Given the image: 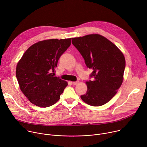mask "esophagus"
Listing matches in <instances>:
<instances>
[{"label": "esophagus", "mask_w": 147, "mask_h": 147, "mask_svg": "<svg viewBox=\"0 0 147 147\" xmlns=\"http://www.w3.org/2000/svg\"><path fill=\"white\" fill-rule=\"evenodd\" d=\"M78 82H79L78 81H74V82H72V84H73V85H77Z\"/></svg>", "instance_id": "obj_1"}]
</instances>
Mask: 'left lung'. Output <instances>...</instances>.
I'll return each instance as SVG.
<instances>
[{"label":"left lung","instance_id":"8db88e82","mask_svg":"<svg viewBox=\"0 0 147 147\" xmlns=\"http://www.w3.org/2000/svg\"><path fill=\"white\" fill-rule=\"evenodd\" d=\"M71 40L87 66L93 70L91 77L94 80L86 82L88 89L81 98L91 106L103 105L115 95L122 84L125 67L124 55L111 41L99 34Z\"/></svg>","mask_w":147,"mask_h":147}]
</instances>
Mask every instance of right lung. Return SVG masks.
Returning a JSON list of instances; mask_svg holds the SVG:
<instances>
[{"instance_id":"right-lung-1","label":"right lung","mask_w":147,"mask_h":147,"mask_svg":"<svg viewBox=\"0 0 147 147\" xmlns=\"http://www.w3.org/2000/svg\"><path fill=\"white\" fill-rule=\"evenodd\" d=\"M71 45V38L40 40L31 45L18 61L16 77L20 88L35 105L47 108L56 103L68 85L54 77L57 61Z\"/></svg>"}]
</instances>
